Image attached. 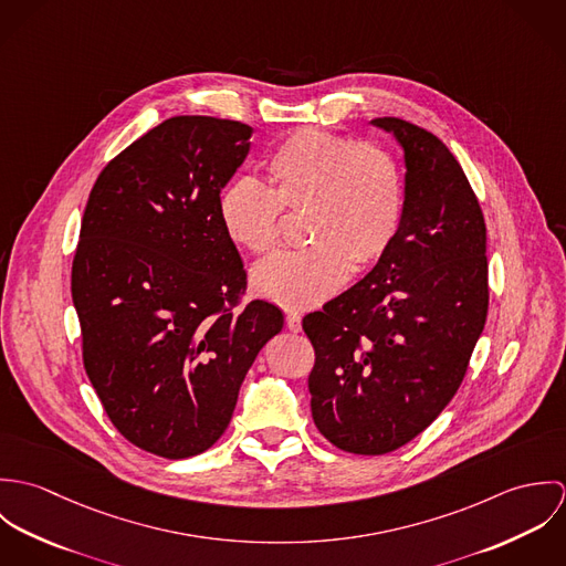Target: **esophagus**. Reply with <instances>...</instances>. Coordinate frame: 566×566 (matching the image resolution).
<instances>
[{"mask_svg": "<svg viewBox=\"0 0 566 566\" xmlns=\"http://www.w3.org/2000/svg\"><path fill=\"white\" fill-rule=\"evenodd\" d=\"M285 324H287V328H290V331L298 333V331L303 328V324H301V314H298V312H287V314H285Z\"/></svg>", "mask_w": 566, "mask_h": 566, "instance_id": "esophagus-1", "label": "esophagus"}]
</instances>
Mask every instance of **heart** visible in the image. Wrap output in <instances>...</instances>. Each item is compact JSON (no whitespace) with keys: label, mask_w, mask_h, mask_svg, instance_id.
I'll return each mask as SVG.
<instances>
[{"label":"heart","mask_w":566,"mask_h":566,"mask_svg":"<svg viewBox=\"0 0 566 566\" xmlns=\"http://www.w3.org/2000/svg\"><path fill=\"white\" fill-rule=\"evenodd\" d=\"M307 207L310 245L281 250L252 270L259 296L287 307L321 305L350 268L379 261L397 240L405 216V176L384 146L301 128L265 161V185L242 176L218 200L224 233L250 252H268L281 235V211Z\"/></svg>","instance_id":"heart-1"}]
</instances>
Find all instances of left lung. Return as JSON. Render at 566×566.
I'll return each mask as SVG.
<instances>
[{
    "label": "left lung",
    "mask_w": 566,
    "mask_h": 566,
    "mask_svg": "<svg viewBox=\"0 0 566 566\" xmlns=\"http://www.w3.org/2000/svg\"><path fill=\"white\" fill-rule=\"evenodd\" d=\"M370 124L403 148L401 231L359 283L303 318L314 422L357 455L390 453L438 418L488 316L484 213L462 165L420 126Z\"/></svg>",
    "instance_id": "left-lung-1"
}]
</instances>
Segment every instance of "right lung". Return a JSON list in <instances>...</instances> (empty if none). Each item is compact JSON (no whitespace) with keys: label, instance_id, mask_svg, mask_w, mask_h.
Instances as JSON below:
<instances>
[{"label":"right lung","instance_id":"add662e5","mask_svg":"<svg viewBox=\"0 0 566 566\" xmlns=\"http://www.w3.org/2000/svg\"><path fill=\"white\" fill-rule=\"evenodd\" d=\"M250 135L233 119L169 117L99 171L82 216L72 298L84 370L115 429L167 460L218 442L283 328L268 301L240 307L245 270L218 218Z\"/></svg>","mask_w":566,"mask_h":566}]
</instances>
